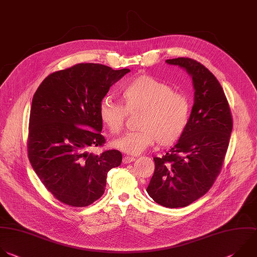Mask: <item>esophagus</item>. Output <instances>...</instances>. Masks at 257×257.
<instances>
[{"instance_id":"esophagus-1","label":"esophagus","mask_w":257,"mask_h":257,"mask_svg":"<svg viewBox=\"0 0 257 257\" xmlns=\"http://www.w3.org/2000/svg\"><path fill=\"white\" fill-rule=\"evenodd\" d=\"M135 158L131 157V156H124L123 157V163H130L132 161H134Z\"/></svg>"}]
</instances>
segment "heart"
I'll return each mask as SVG.
<instances>
[{"mask_svg":"<svg viewBox=\"0 0 257 257\" xmlns=\"http://www.w3.org/2000/svg\"><path fill=\"white\" fill-rule=\"evenodd\" d=\"M122 104L109 98L102 100L99 114L105 128L119 134L127 114L139 113L137 131L128 132L113 142L124 153L136 155L155 141L160 147L175 144L183 136L189 121L190 104L186 96L174 92L169 84L153 76L141 74L128 81L120 90Z\"/></svg>","mask_w":257,"mask_h":257,"instance_id":"obj_1","label":"heart"}]
</instances>
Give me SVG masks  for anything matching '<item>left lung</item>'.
Listing matches in <instances>:
<instances>
[{
  "mask_svg": "<svg viewBox=\"0 0 257 257\" xmlns=\"http://www.w3.org/2000/svg\"><path fill=\"white\" fill-rule=\"evenodd\" d=\"M193 78L194 106L179 142L162 157H153L154 174L146 189L157 204L186 207L213 186L219 176L233 127L220 82L202 63L188 57L167 59Z\"/></svg>",
  "mask_w": 257,
  "mask_h": 257,
  "instance_id": "obj_1",
  "label": "left lung"
}]
</instances>
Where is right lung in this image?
<instances>
[{
    "label": "right lung",
    "instance_id": "obj_1",
    "mask_svg": "<svg viewBox=\"0 0 257 257\" xmlns=\"http://www.w3.org/2000/svg\"><path fill=\"white\" fill-rule=\"evenodd\" d=\"M130 69L78 63L50 73L32 100L28 157L52 196L70 207H87L100 199L108 172L121 164L122 153L89 149L103 146L99 109L111 85Z\"/></svg>",
    "mask_w": 257,
    "mask_h": 257
}]
</instances>
